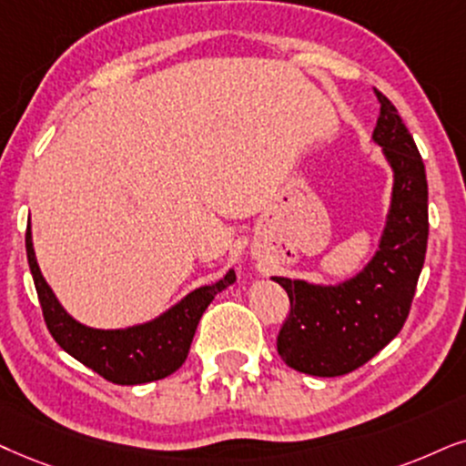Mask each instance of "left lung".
I'll return each mask as SVG.
<instances>
[{
  "mask_svg": "<svg viewBox=\"0 0 466 466\" xmlns=\"http://www.w3.org/2000/svg\"><path fill=\"white\" fill-rule=\"evenodd\" d=\"M372 141L380 146L393 182L379 245L361 270L333 284L277 277L290 316L277 352L292 370L341 376L368 363L404 327L428 245V180L413 135L379 92Z\"/></svg>",
  "mask_w": 466,
  "mask_h": 466,
  "instance_id": "1",
  "label": "left lung"
}]
</instances>
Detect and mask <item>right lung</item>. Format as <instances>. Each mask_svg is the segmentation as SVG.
<instances>
[{
    "label": "right lung",
    "mask_w": 466,
    "mask_h": 466,
    "mask_svg": "<svg viewBox=\"0 0 466 466\" xmlns=\"http://www.w3.org/2000/svg\"><path fill=\"white\" fill-rule=\"evenodd\" d=\"M25 249L53 339L70 357L116 385H144L174 374L189 355L193 335L206 308L217 294L237 281V273L229 268L219 281L196 288L148 322L125 329H94L70 316L46 284L34 251L32 223L27 226Z\"/></svg>",
    "instance_id": "1"
}]
</instances>
